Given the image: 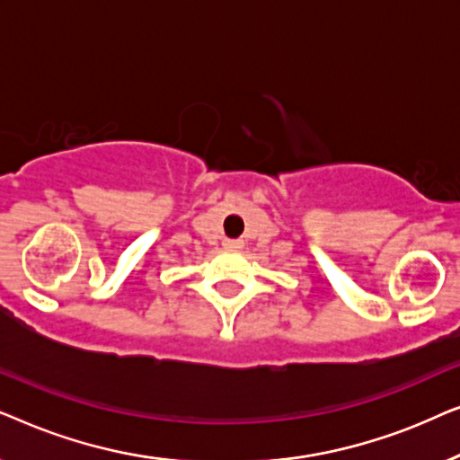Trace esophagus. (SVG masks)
<instances>
[{
    "instance_id": "esophagus-1",
    "label": "esophagus",
    "mask_w": 460,
    "mask_h": 460,
    "mask_svg": "<svg viewBox=\"0 0 460 460\" xmlns=\"http://www.w3.org/2000/svg\"><path fill=\"white\" fill-rule=\"evenodd\" d=\"M226 247H228V249H238V247H241V243H238V241H226Z\"/></svg>"
}]
</instances>
